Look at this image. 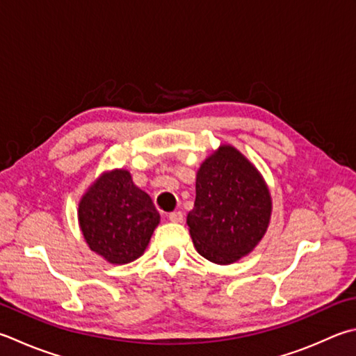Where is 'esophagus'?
<instances>
[{"mask_svg":"<svg viewBox=\"0 0 356 356\" xmlns=\"http://www.w3.org/2000/svg\"><path fill=\"white\" fill-rule=\"evenodd\" d=\"M183 212H179V211H177V212H170L169 213V220L172 221V223H181V221H183Z\"/></svg>","mask_w":356,"mask_h":356,"instance_id":"34e87169","label":"esophagus"}]
</instances>
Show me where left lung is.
I'll return each mask as SVG.
<instances>
[{"label":"left lung","instance_id":"left-lung-1","mask_svg":"<svg viewBox=\"0 0 356 356\" xmlns=\"http://www.w3.org/2000/svg\"><path fill=\"white\" fill-rule=\"evenodd\" d=\"M197 197L187 226L198 254L231 265L266 234L273 198L261 173L236 147L221 144L197 172Z\"/></svg>","mask_w":356,"mask_h":356}]
</instances>
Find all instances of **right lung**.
I'll return each mask as SVG.
<instances>
[{"instance_id":"obj_1","label":"right lung","mask_w":356,"mask_h":356,"mask_svg":"<svg viewBox=\"0 0 356 356\" xmlns=\"http://www.w3.org/2000/svg\"><path fill=\"white\" fill-rule=\"evenodd\" d=\"M77 218L90 250L113 265L143 256L161 220L149 193L125 169L100 173L80 198Z\"/></svg>"}]
</instances>
